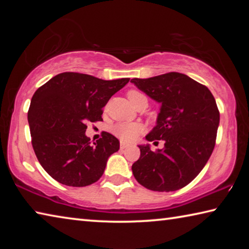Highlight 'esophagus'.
<instances>
[{
	"mask_svg": "<svg viewBox=\"0 0 249 249\" xmlns=\"http://www.w3.org/2000/svg\"><path fill=\"white\" fill-rule=\"evenodd\" d=\"M120 146H121V149H125V148H127V147H129V144H127V142H121Z\"/></svg>",
	"mask_w": 249,
	"mask_h": 249,
	"instance_id": "esophagus-1",
	"label": "esophagus"
}]
</instances>
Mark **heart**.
I'll return each instance as SVG.
<instances>
[{
    "instance_id": "heart-1",
    "label": "heart",
    "mask_w": 249,
    "mask_h": 249,
    "mask_svg": "<svg viewBox=\"0 0 249 249\" xmlns=\"http://www.w3.org/2000/svg\"><path fill=\"white\" fill-rule=\"evenodd\" d=\"M127 96L130 102L134 105L141 100H147L146 96L142 92L137 90L128 91ZM112 132L122 141L125 142H134L140 135L144 132V126L141 123H134V122H122L117 123L112 127Z\"/></svg>"
}]
</instances>
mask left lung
<instances>
[{"mask_svg": "<svg viewBox=\"0 0 249 249\" xmlns=\"http://www.w3.org/2000/svg\"><path fill=\"white\" fill-rule=\"evenodd\" d=\"M130 82L161 104L146 140L165 141L157 151L138 146L141 157L132 166L135 179L153 191L179 190L200 174L212 155L220 124L215 99L203 84L179 72Z\"/></svg>", "mask_w": 249, "mask_h": 249, "instance_id": "left-lung-1", "label": "left lung"}]
</instances>
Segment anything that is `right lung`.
Returning a JSON list of instances; mask_svg holds the SVG:
<instances>
[{"label":"right lung","instance_id":"right-lung-1","mask_svg":"<svg viewBox=\"0 0 249 249\" xmlns=\"http://www.w3.org/2000/svg\"><path fill=\"white\" fill-rule=\"evenodd\" d=\"M128 81L62 72L37 89L27 114L32 145L52 178L69 187H86L102 177L120 142L103 132L92 145L86 136L87 123L103 121L102 108Z\"/></svg>","mask_w":249,"mask_h":249}]
</instances>
